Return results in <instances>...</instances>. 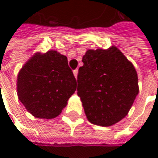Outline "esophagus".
Segmentation results:
<instances>
[{
	"label": "esophagus",
	"mask_w": 158,
	"mask_h": 158,
	"mask_svg": "<svg viewBox=\"0 0 158 158\" xmlns=\"http://www.w3.org/2000/svg\"><path fill=\"white\" fill-rule=\"evenodd\" d=\"M78 73H79V70H78V69H75V70L73 71V74H74V76H75L76 79L78 78Z\"/></svg>",
	"instance_id": "34e87169"
}]
</instances>
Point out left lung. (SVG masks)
<instances>
[{
	"label": "left lung",
	"instance_id": "obj_1",
	"mask_svg": "<svg viewBox=\"0 0 158 158\" xmlns=\"http://www.w3.org/2000/svg\"><path fill=\"white\" fill-rule=\"evenodd\" d=\"M79 69L78 95L88 120L110 126L124 118L138 94V78L133 64L115 47L89 49Z\"/></svg>",
	"mask_w": 158,
	"mask_h": 158
}]
</instances>
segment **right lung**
<instances>
[{
    "label": "right lung",
    "mask_w": 158,
    "mask_h": 158,
    "mask_svg": "<svg viewBox=\"0 0 158 158\" xmlns=\"http://www.w3.org/2000/svg\"><path fill=\"white\" fill-rule=\"evenodd\" d=\"M76 89L77 80L67 56L55 50L35 54L17 77L18 98L37 118L58 116Z\"/></svg>",
    "instance_id": "add662e5"
}]
</instances>
